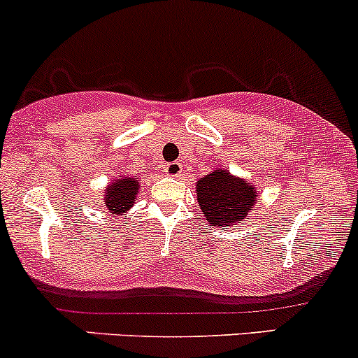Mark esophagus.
Instances as JSON below:
<instances>
[{"label":"esophagus","mask_w":358,"mask_h":358,"mask_svg":"<svg viewBox=\"0 0 358 358\" xmlns=\"http://www.w3.org/2000/svg\"><path fill=\"white\" fill-rule=\"evenodd\" d=\"M164 171H166V174L171 176V178H178L180 172H182V166H180L179 162H171L167 164Z\"/></svg>","instance_id":"34e87169"}]
</instances>
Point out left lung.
Segmentation results:
<instances>
[{
  "label": "left lung",
  "instance_id": "left-lung-1",
  "mask_svg": "<svg viewBox=\"0 0 358 358\" xmlns=\"http://www.w3.org/2000/svg\"><path fill=\"white\" fill-rule=\"evenodd\" d=\"M198 204L210 227H231L247 218L257 203V191L247 180L235 178L224 169H216L196 182Z\"/></svg>",
  "mask_w": 358,
  "mask_h": 358
}]
</instances>
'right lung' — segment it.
<instances>
[{"mask_svg": "<svg viewBox=\"0 0 358 358\" xmlns=\"http://www.w3.org/2000/svg\"><path fill=\"white\" fill-rule=\"evenodd\" d=\"M138 180L136 178H123L113 180L104 191V204L113 215H122L134 206V201L138 194Z\"/></svg>", "mask_w": 358, "mask_h": 358, "instance_id": "obj_1", "label": "right lung"}]
</instances>
